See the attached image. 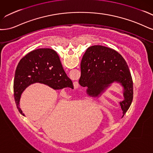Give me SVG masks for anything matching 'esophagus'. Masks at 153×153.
<instances>
[{
  "label": "esophagus",
  "mask_w": 153,
  "mask_h": 153,
  "mask_svg": "<svg viewBox=\"0 0 153 153\" xmlns=\"http://www.w3.org/2000/svg\"><path fill=\"white\" fill-rule=\"evenodd\" d=\"M77 85H78V83H77Z\"/></svg>",
  "instance_id": "obj_1"
}]
</instances>
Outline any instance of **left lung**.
I'll list each match as a JSON object with an SVG mask.
<instances>
[{
  "label": "left lung",
  "instance_id": "1",
  "mask_svg": "<svg viewBox=\"0 0 153 153\" xmlns=\"http://www.w3.org/2000/svg\"><path fill=\"white\" fill-rule=\"evenodd\" d=\"M81 71L79 83L87 88L90 97H98L112 84H120L123 89L124 100L120 103L124 116L131 103L134 88L128 66L120 54L102 46L89 47L82 56Z\"/></svg>",
  "mask_w": 153,
  "mask_h": 153
}]
</instances>
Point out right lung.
<instances>
[{"label":"right lung","instance_id":"right-lung-1","mask_svg":"<svg viewBox=\"0 0 153 153\" xmlns=\"http://www.w3.org/2000/svg\"><path fill=\"white\" fill-rule=\"evenodd\" d=\"M39 82L60 90L74 88L73 83L64 71L60 58L55 51L40 48L28 53L19 61L14 79V97L19 112L25 115L19 107L23 91L32 84Z\"/></svg>","mask_w":153,"mask_h":153}]
</instances>
